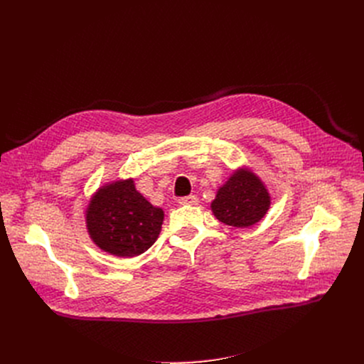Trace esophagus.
I'll return each mask as SVG.
<instances>
[{
    "label": "esophagus",
    "instance_id": "1",
    "mask_svg": "<svg viewBox=\"0 0 364 364\" xmlns=\"http://www.w3.org/2000/svg\"><path fill=\"white\" fill-rule=\"evenodd\" d=\"M178 203H180V205H184V206H195V205L199 203V199H198L196 196H193V195H190V196L181 198V199L178 200Z\"/></svg>",
    "mask_w": 364,
    "mask_h": 364
}]
</instances>
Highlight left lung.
I'll return each instance as SVG.
<instances>
[{"label": "left lung", "instance_id": "obj_1", "mask_svg": "<svg viewBox=\"0 0 364 364\" xmlns=\"http://www.w3.org/2000/svg\"><path fill=\"white\" fill-rule=\"evenodd\" d=\"M272 198L265 184L250 168H239L217 190L211 209L215 218L236 228L251 227L269 213Z\"/></svg>", "mask_w": 364, "mask_h": 364}]
</instances>
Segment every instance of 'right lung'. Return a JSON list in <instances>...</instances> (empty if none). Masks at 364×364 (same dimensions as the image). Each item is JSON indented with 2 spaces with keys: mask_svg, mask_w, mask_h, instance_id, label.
<instances>
[{
  "mask_svg": "<svg viewBox=\"0 0 364 364\" xmlns=\"http://www.w3.org/2000/svg\"><path fill=\"white\" fill-rule=\"evenodd\" d=\"M162 208L153 206L136 188L132 178L99 187L85 211L87 232L102 251L132 258L146 252L159 237Z\"/></svg>",
  "mask_w": 364,
  "mask_h": 364,
  "instance_id": "add662e5",
  "label": "right lung"
}]
</instances>
